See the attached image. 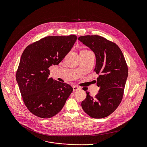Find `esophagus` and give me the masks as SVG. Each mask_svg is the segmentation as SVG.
Masks as SVG:
<instances>
[{
    "instance_id": "obj_1",
    "label": "esophagus",
    "mask_w": 147,
    "mask_h": 147,
    "mask_svg": "<svg viewBox=\"0 0 147 147\" xmlns=\"http://www.w3.org/2000/svg\"><path fill=\"white\" fill-rule=\"evenodd\" d=\"M80 87H79V86H73V91L74 92H75V91H76V90H78L79 89H80Z\"/></svg>"
}]
</instances>
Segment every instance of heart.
I'll return each instance as SVG.
<instances>
[{"mask_svg":"<svg viewBox=\"0 0 147 147\" xmlns=\"http://www.w3.org/2000/svg\"><path fill=\"white\" fill-rule=\"evenodd\" d=\"M89 52L90 51H88V50H83L80 52V54H86V53H89Z\"/></svg>","mask_w":147,"mask_h":147,"instance_id":"b5f03b06","label":"heart"}]
</instances>
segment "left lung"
Here are the masks:
<instances>
[{
	"label": "left lung",
	"mask_w": 147,
	"mask_h": 147,
	"mask_svg": "<svg viewBox=\"0 0 147 147\" xmlns=\"http://www.w3.org/2000/svg\"><path fill=\"white\" fill-rule=\"evenodd\" d=\"M78 40L94 53V71L100 74L97 82L98 93L92 97L84 89L86 97L82 107L92 118H103L114 112L122 100L128 77L126 60L118 45L101 36H84Z\"/></svg>",
	"instance_id": "obj_1"
}]
</instances>
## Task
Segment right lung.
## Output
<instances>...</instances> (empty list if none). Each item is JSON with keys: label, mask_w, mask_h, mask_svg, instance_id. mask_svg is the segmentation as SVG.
<instances>
[{"label": "right lung", "mask_w": 147, "mask_h": 147, "mask_svg": "<svg viewBox=\"0 0 147 147\" xmlns=\"http://www.w3.org/2000/svg\"><path fill=\"white\" fill-rule=\"evenodd\" d=\"M76 40L75 35L46 37L23 51L16 78L24 104L34 115L42 118L55 115L72 93L70 85L49 78V68L59 64Z\"/></svg>", "instance_id": "obj_1"}]
</instances>
